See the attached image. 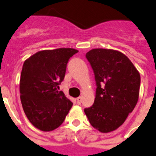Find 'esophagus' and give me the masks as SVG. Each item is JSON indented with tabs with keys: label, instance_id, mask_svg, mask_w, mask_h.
<instances>
[{
	"label": "esophagus",
	"instance_id": "34e87169",
	"mask_svg": "<svg viewBox=\"0 0 156 156\" xmlns=\"http://www.w3.org/2000/svg\"><path fill=\"white\" fill-rule=\"evenodd\" d=\"M81 101H82V98H81V97H78V98H76L77 104H78V105L81 104Z\"/></svg>",
	"mask_w": 156,
	"mask_h": 156
}]
</instances>
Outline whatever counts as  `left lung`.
I'll list each match as a JSON object with an SVG mask.
<instances>
[{"instance_id":"1","label":"left lung","mask_w":156,"mask_h":156,"mask_svg":"<svg viewBox=\"0 0 156 156\" xmlns=\"http://www.w3.org/2000/svg\"><path fill=\"white\" fill-rule=\"evenodd\" d=\"M97 85L94 105L84 112L90 125L101 133L119 128L139 98V72L124 54L95 48L87 53Z\"/></svg>"}]
</instances>
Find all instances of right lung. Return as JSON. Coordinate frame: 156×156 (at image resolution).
Here are the masks:
<instances>
[{"instance_id":"obj_1","label":"right lung","mask_w":156,"mask_h":156,"mask_svg":"<svg viewBox=\"0 0 156 156\" xmlns=\"http://www.w3.org/2000/svg\"><path fill=\"white\" fill-rule=\"evenodd\" d=\"M73 48L37 52L24 62L20 76V99L29 121L42 131L61 126L73 102L58 91L69 59L77 53Z\"/></svg>"}]
</instances>
